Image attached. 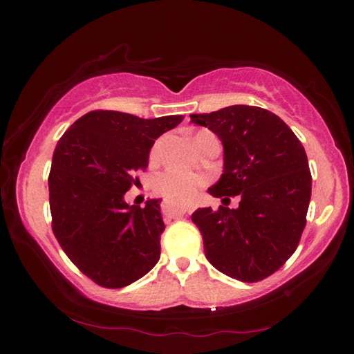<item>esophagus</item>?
I'll return each mask as SVG.
<instances>
[{
	"mask_svg": "<svg viewBox=\"0 0 354 354\" xmlns=\"http://www.w3.org/2000/svg\"><path fill=\"white\" fill-rule=\"evenodd\" d=\"M160 209H162V214L167 215V217L178 218V217H183L184 214L194 211V206H171L165 201L160 205Z\"/></svg>",
	"mask_w": 354,
	"mask_h": 354,
	"instance_id": "esophagus-1",
	"label": "esophagus"
}]
</instances>
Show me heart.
I'll return each mask as SVG.
<instances>
[{
	"instance_id": "b5f03b06",
	"label": "heart",
	"mask_w": 354,
	"mask_h": 354,
	"mask_svg": "<svg viewBox=\"0 0 354 354\" xmlns=\"http://www.w3.org/2000/svg\"><path fill=\"white\" fill-rule=\"evenodd\" d=\"M211 134L209 131H198L195 134V140L200 139L201 136ZM156 149L153 148L151 158L156 156ZM203 185V178L194 173L170 169L167 171L159 173L153 181V189L159 196H162L165 201L171 203L175 206H183L195 200L198 189Z\"/></svg>"
}]
</instances>
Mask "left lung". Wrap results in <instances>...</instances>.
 Segmentation results:
<instances>
[{
	"instance_id": "1",
	"label": "left lung",
	"mask_w": 354,
	"mask_h": 354,
	"mask_svg": "<svg viewBox=\"0 0 354 354\" xmlns=\"http://www.w3.org/2000/svg\"><path fill=\"white\" fill-rule=\"evenodd\" d=\"M190 120L223 143V175L209 194L223 201L241 195L237 209L192 214L207 261L243 283L266 279L295 253L306 226L313 189L306 151L283 120L257 106H227Z\"/></svg>"
}]
</instances>
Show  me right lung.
I'll return each instance as SVG.
<instances>
[{
  "instance_id": "add662e5",
  "label": "right lung",
  "mask_w": 354,
  "mask_h": 354,
  "mask_svg": "<svg viewBox=\"0 0 354 354\" xmlns=\"http://www.w3.org/2000/svg\"><path fill=\"white\" fill-rule=\"evenodd\" d=\"M183 118L92 111L57 142L48 176L53 232L68 259L101 287L134 283L159 261L160 200L129 206L124 194L148 167L154 140Z\"/></svg>"
}]
</instances>
